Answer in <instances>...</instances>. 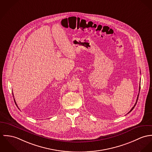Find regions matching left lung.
<instances>
[{"instance_id":"obj_1","label":"left lung","mask_w":152,"mask_h":152,"mask_svg":"<svg viewBox=\"0 0 152 152\" xmlns=\"http://www.w3.org/2000/svg\"><path fill=\"white\" fill-rule=\"evenodd\" d=\"M140 86H139V92H140ZM139 94H138V95H137V99H136V102H135V105H134V106L132 108V109L130 110V111L128 113H129L131 111H132V110L135 108V105H136V103H137V100H138V97H139Z\"/></svg>"}]
</instances>
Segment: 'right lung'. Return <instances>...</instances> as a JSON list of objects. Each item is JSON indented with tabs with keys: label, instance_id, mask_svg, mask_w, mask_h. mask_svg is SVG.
I'll list each match as a JSON object with an SVG mask.
<instances>
[{
	"label": "right lung",
	"instance_id": "1",
	"mask_svg": "<svg viewBox=\"0 0 152 152\" xmlns=\"http://www.w3.org/2000/svg\"><path fill=\"white\" fill-rule=\"evenodd\" d=\"M15 100V99H14ZM15 103H16V101H15Z\"/></svg>",
	"mask_w": 152,
	"mask_h": 152
}]
</instances>
